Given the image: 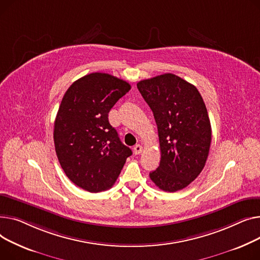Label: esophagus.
<instances>
[{
    "label": "esophagus",
    "mask_w": 260,
    "mask_h": 260,
    "mask_svg": "<svg viewBox=\"0 0 260 260\" xmlns=\"http://www.w3.org/2000/svg\"><path fill=\"white\" fill-rule=\"evenodd\" d=\"M142 151H143V147L141 146V145H135L134 146V148H133V152H134V154H141L142 153Z\"/></svg>",
    "instance_id": "34e87169"
}]
</instances>
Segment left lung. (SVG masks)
Returning <instances> with one entry per match:
<instances>
[{
	"label": "left lung",
	"instance_id": "1",
	"mask_svg": "<svg viewBox=\"0 0 260 260\" xmlns=\"http://www.w3.org/2000/svg\"><path fill=\"white\" fill-rule=\"evenodd\" d=\"M153 112L160 162L150 178L162 191L176 192L201 174L211 145L212 130L204 100L196 87L165 73L137 83Z\"/></svg>",
	"mask_w": 260,
	"mask_h": 260
}]
</instances>
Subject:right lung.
Masks as SVG:
<instances>
[{"mask_svg": "<svg viewBox=\"0 0 260 260\" xmlns=\"http://www.w3.org/2000/svg\"><path fill=\"white\" fill-rule=\"evenodd\" d=\"M130 89L111 74L90 73L67 89L59 105L53 130L56 156L67 177L88 192L111 188L132 154L108 119Z\"/></svg>", "mask_w": 260, "mask_h": 260, "instance_id": "obj_1", "label": "right lung"}]
</instances>
